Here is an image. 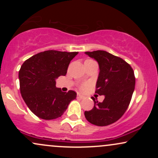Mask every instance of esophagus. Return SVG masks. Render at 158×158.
<instances>
[{"label":"esophagus","instance_id":"esophagus-1","mask_svg":"<svg viewBox=\"0 0 158 158\" xmlns=\"http://www.w3.org/2000/svg\"><path fill=\"white\" fill-rule=\"evenodd\" d=\"M77 98H78V99H84L85 97H84V96H83V95H81V94H78V95H77Z\"/></svg>","mask_w":158,"mask_h":158}]
</instances>
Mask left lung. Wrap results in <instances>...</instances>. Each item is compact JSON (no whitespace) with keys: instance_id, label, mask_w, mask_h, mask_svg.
Masks as SVG:
<instances>
[{"instance_id":"left-lung-1","label":"left lung","mask_w":158,"mask_h":158,"mask_svg":"<svg viewBox=\"0 0 158 158\" xmlns=\"http://www.w3.org/2000/svg\"><path fill=\"white\" fill-rule=\"evenodd\" d=\"M85 54L99 64L95 93L104 95L105 99L102 102L92 99L94 108L85 110V117L95 126H108L118 120L129 106L135 86L134 70L123 59L104 50L85 52Z\"/></svg>"}]
</instances>
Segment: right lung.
I'll list each match as a JSON object with an SVG mask.
<instances>
[{"label": "right lung", "mask_w": 158, "mask_h": 158, "mask_svg": "<svg viewBox=\"0 0 158 158\" xmlns=\"http://www.w3.org/2000/svg\"><path fill=\"white\" fill-rule=\"evenodd\" d=\"M78 52L47 50L32 56L19 70L20 90L27 107L43 119L61 117L76 99L73 90L62 92L56 87V79L65 76L70 61Z\"/></svg>", "instance_id": "add662e5"}]
</instances>
